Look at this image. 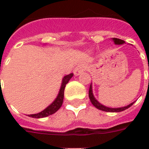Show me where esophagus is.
Segmentation results:
<instances>
[{
  "label": "esophagus",
  "mask_w": 149,
  "mask_h": 149,
  "mask_svg": "<svg viewBox=\"0 0 149 149\" xmlns=\"http://www.w3.org/2000/svg\"><path fill=\"white\" fill-rule=\"evenodd\" d=\"M84 68H85V66H84L83 64H79V65H77V66H76V68L74 69V74L76 75V76L79 75L82 72H84Z\"/></svg>",
  "instance_id": "34e87169"
}]
</instances>
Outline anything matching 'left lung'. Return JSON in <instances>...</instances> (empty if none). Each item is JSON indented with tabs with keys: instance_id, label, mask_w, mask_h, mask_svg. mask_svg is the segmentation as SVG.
Returning <instances> with one entry per match:
<instances>
[{
	"instance_id": "left-lung-1",
	"label": "left lung",
	"mask_w": 149,
	"mask_h": 149,
	"mask_svg": "<svg viewBox=\"0 0 149 149\" xmlns=\"http://www.w3.org/2000/svg\"><path fill=\"white\" fill-rule=\"evenodd\" d=\"M113 41L114 42L115 44L117 45H121L123 43H125V42L124 40H121V39H119V38H113ZM89 97H90V100H91V102L92 103L93 106L97 107V109L100 110V111H107V112H120V111H123L127 109L128 107L133 105L134 102L132 103V104H130L129 105H127L126 107H119V108H110V107H107L104 106V105H102L99 103V102L95 99V97H93V91H92V86H90V89H89Z\"/></svg>"
}]
</instances>
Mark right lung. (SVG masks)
I'll use <instances>...</instances> for the list:
<instances>
[{"mask_svg": "<svg viewBox=\"0 0 149 149\" xmlns=\"http://www.w3.org/2000/svg\"><path fill=\"white\" fill-rule=\"evenodd\" d=\"M72 76H73V74L70 73V74L64 77V78L63 79V83H62V86H61L60 91H59V93H58L57 97L54 100L52 104H50L47 108H45L44 111H42L40 113H36V114H29L28 116L31 117V118H45V117H48V116L49 115H52L54 113H56V111L60 108L62 104H63V97H64V90H65V85L68 84V82L70 81V79L72 78Z\"/></svg>", "mask_w": 149, "mask_h": 149, "instance_id": "add662e5", "label": "right lung"}]
</instances>
